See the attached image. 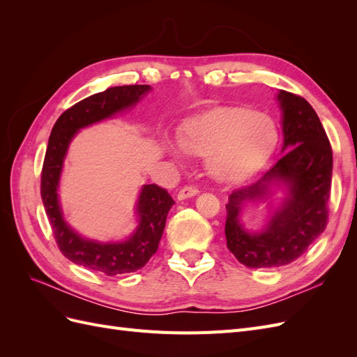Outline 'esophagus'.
I'll use <instances>...</instances> for the list:
<instances>
[{"label":"esophagus","instance_id":"1","mask_svg":"<svg viewBox=\"0 0 357 357\" xmlns=\"http://www.w3.org/2000/svg\"><path fill=\"white\" fill-rule=\"evenodd\" d=\"M199 193V190L198 189H195V188H189V186H186V188H183L180 192H178V195H177V199L178 201H183V199H188V198H192V197H197Z\"/></svg>","mask_w":357,"mask_h":357}]
</instances>
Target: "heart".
Returning <instances> with one entry per match:
<instances>
[{"label":"heart","mask_w":357,"mask_h":357,"mask_svg":"<svg viewBox=\"0 0 357 357\" xmlns=\"http://www.w3.org/2000/svg\"><path fill=\"white\" fill-rule=\"evenodd\" d=\"M280 142L274 119L248 107H219L189 117L177 131L183 152L204 158L207 174L222 185L252 177L271 159ZM167 152L178 158L176 144L164 139Z\"/></svg>","instance_id":"heart-1"}]
</instances>
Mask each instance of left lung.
<instances>
[{
    "label": "left lung",
    "instance_id": "1",
    "mask_svg": "<svg viewBox=\"0 0 357 357\" xmlns=\"http://www.w3.org/2000/svg\"><path fill=\"white\" fill-rule=\"evenodd\" d=\"M283 156L250 186L232 192L226 204V244L248 268L294 262L325 231L332 181V149L314 109L298 95L278 91ZM280 192L282 197H278ZM250 204H264L259 230L243 223Z\"/></svg>",
    "mask_w": 357,
    "mask_h": 357
}]
</instances>
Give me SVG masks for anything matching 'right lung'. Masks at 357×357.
<instances>
[{
  "mask_svg": "<svg viewBox=\"0 0 357 357\" xmlns=\"http://www.w3.org/2000/svg\"><path fill=\"white\" fill-rule=\"evenodd\" d=\"M152 91L149 84L114 86L82 100L63 112L52 129L41 172V199L62 255L75 265L104 275L135 273L152 257L165 229L172 198L156 185H143L135 204V229L119 241L88 238L63 218L59 198L61 176L70 144L83 128L131 112Z\"/></svg>",
  "mask_w": 357,
  "mask_h": 357,
  "instance_id": "right-lung-1",
  "label": "right lung"
}]
</instances>
